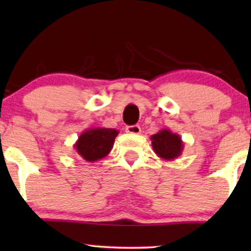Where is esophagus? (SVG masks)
I'll return each instance as SVG.
<instances>
[{
  "mask_svg": "<svg viewBox=\"0 0 251 251\" xmlns=\"http://www.w3.org/2000/svg\"><path fill=\"white\" fill-rule=\"evenodd\" d=\"M126 132L131 134H139L140 132H142V128H140L139 125H132L126 127Z\"/></svg>",
  "mask_w": 251,
  "mask_h": 251,
  "instance_id": "esophagus-1",
  "label": "esophagus"
}]
</instances>
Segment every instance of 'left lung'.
<instances>
[{"mask_svg": "<svg viewBox=\"0 0 251 251\" xmlns=\"http://www.w3.org/2000/svg\"><path fill=\"white\" fill-rule=\"evenodd\" d=\"M151 142L154 153L165 160L177 159L184 149L180 135L174 133L169 128H163L151 135Z\"/></svg>", "mask_w": 251, "mask_h": 251, "instance_id": "obj_1", "label": "left lung"}]
</instances>
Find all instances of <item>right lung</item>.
Listing matches in <instances>:
<instances>
[{
	"label": "right lung",
	"mask_w": 251,
	"mask_h": 251,
	"mask_svg": "<svg viewBox=\"0 0 251 251\" xmlns=\"http://www.w3.org/2000/svg\"><path fill=\"white\" fill-rule=\"evenodd\" d=\"M119 131L114 128L92 127L82 132L73 148L88 163L102 159L111 152Z\"/></svg>",
	"instance_id": "add662e5"
}]
</instances>
